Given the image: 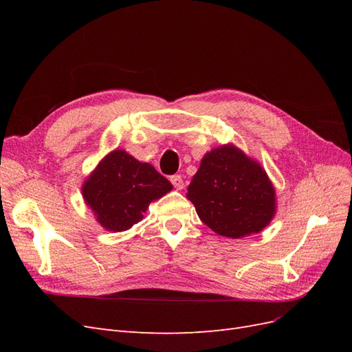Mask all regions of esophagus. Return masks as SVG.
<instances>
[{
	"mask_svg": "<svg viewBox=\"0 0 352 352\" xmlns=\"http://www.w3.org/2000/svg\"><path fill=\"white\" fill-rule=\"evenodd\" d=\"M170 182H172V184H173L175 189H177V190H182V189L185 188V184H184V179H182V176H180V175H175V176H172V177H170Z\"/></svg>",
	"mask_w": 352,
	"mask_h": 352,
	"instance_id": "esophagus-1",
	"label": "esophagus"
}]
</instances>
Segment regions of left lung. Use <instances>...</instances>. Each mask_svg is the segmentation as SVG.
I'll use <instances>...</instances> for the list:
<instances>
[{
    "label": "left lung",
    "mask_w": 352,
    "mask_h": 352,
    "mask_svg": "<svg viewBox=\"0 0 352 352\" xmlns=\"http://www.w3.org/2000/svg\"><path fill=\"white\" fill-rule=\"evenodd\" d=\"M186 198L212 232L232 239L260 233L278 208L264 167L233 144L212 148L202 157Z\"/></svg>",
    "instance_id": "1"
}]
</instances>
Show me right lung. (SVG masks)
<instances>
[{"label":"right lung","mask_w":352,"mask_h":352,"mask_svg":"<svg viewBox=\"0 0 352 352\" xmlns=\"http://www.w3.org/2000/svg\"><path fill=\"white\" fill-rule=\"evenodd\" d=\"M172 189V184L150 163L116 148L85 180L82 197L101 228L124 232L144 219L153 201Z\"/></svg>","instance_id":"right-lung-1"}]
</instances>
